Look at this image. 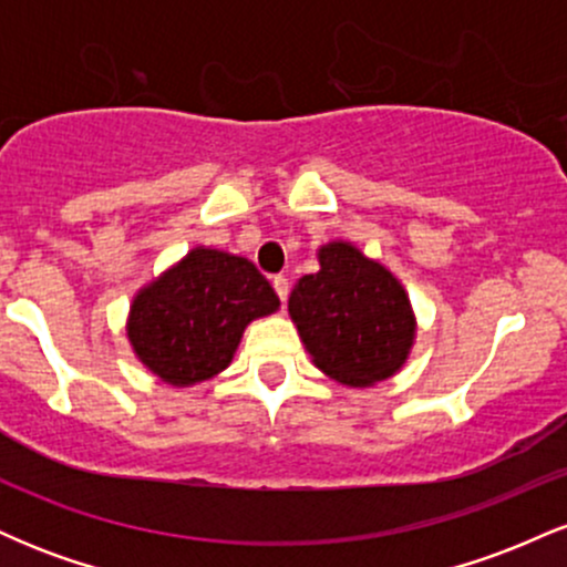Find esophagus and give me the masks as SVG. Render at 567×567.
<instances>
[{"label": "esophagus", "instance_id": "esophagus-1", "mask_svg": "<svg viewBox=\"0 0 567 567\" xmlns=\"http://www.w3.org/2000/svg\"><path fill=\"white\" fill-rule=\"evenodd\" d=\"M271 285H275V290H277V296H279V301H288V296H290V282H288V277H282V275H277L275 279H271Z\"/></svg>", "mask_w": 567, "mask_h": 567}]
</instances>
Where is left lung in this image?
<instances>
[{"instance_id": "obj_1", "label": "left lung", "mask_w": 567, "mask_h": 567, "mask_svg": "<svg viewBox=\"0 0 567 567\" xmlns=\"http://www.w3.org/2000/svg\"><path fill=\"white\" fill-rule=\"evenodd\" d=\"M320 271L298 279L288 311L315 365L347 386L392 379L415 338L408 292L354 245L320 247Z\"/></svg>"}]
</instances>
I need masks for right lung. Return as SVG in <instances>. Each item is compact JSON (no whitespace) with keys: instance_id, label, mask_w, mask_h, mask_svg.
I'll list each match as a JSON object with an SVG mask.
<instances>
[{"instance_id":"add662e5","label":"right lung","mask_w":567,"mask_h":567,"mask_svg":"<svg viewBox=\"0 0 567 567\" xmlns=\"http://www.w3.org/2000/svg\"><path fill=\"white\" fill-rule=\"evenodd\" d=\"M279 309V298L247 258L194 247L130 306L127 338L138 360L173 386L229 368L245 328Z\"/></svg>"}]
</instances>
